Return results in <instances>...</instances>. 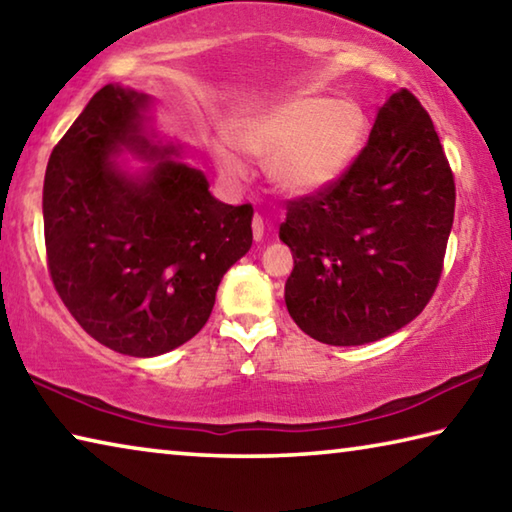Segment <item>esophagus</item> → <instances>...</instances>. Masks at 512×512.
Returning a JSON list of instances; mask_svg holds the SVG:
<instances>
[{
	"label": "esophagus",
	"mask_w": 512,
	"mask_h": 512,
	"mask_svg": "<svg viewBox=\"0 0 512 512\" xmlns=\"http://www.w3.org/2000/svg\"><path fill=\"white\" fill-rule=\"evenodd\" d=\"M251 231H254V240H261L263 233H265V222L261 215H254V220H251Z\"/></svg>",
	"instance_id": "1"
}]
</instances>
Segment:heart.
<instances>
[{
  "instance_id": "b5f03b06",
  "label": "heart",
  "mask_w": 512,
  "mask_h": 512,
  "mask_svg": "<svg viewBox=\"0 0 512 512\" xmlns=\"http://www.w3.org/2000/svg\"><path fill=\"white\" fill-rule=\"evenodd\" d=\"M366 121L351 101L326 96H290L247 114L233 141L251 157L270 159V177L281 191L308 197L328 191L353 166ZM224 177L242 179L247 164L229 141L215 143Z\"/></svg>"
}]
</instances>
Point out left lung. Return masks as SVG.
Here are the masks:
<instances>
[{"label": "left lung", "mask_w": 512, "mask_h": 512, "mask_svg": "<svg viewBox=\"0 0 512 512\" xmlns=\"http://www.w3.org/2000/svg\"><path fill=\"white\" fill-rule=\"evenodd\" d=\"M454 202L434 123L400 89L348 173L288 202L279 238L294 256L285 283L294 324L321 344L362 346L414 321L441 279Z\"/></svg>", "instance_id": "1"}]
</instances>
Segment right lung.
<instances>
[{
  "instance_id": "1",
  "label": "right lung",
  "mask_w": 512,
  "mask_h": 512,
  "mask_svg": "<svg viewBox=\"0 0 512 512\" xmlns=\"http://www.w3.org/2000/svg\"><path fill=\"white\" fill-rule=\"evenodd\" d=\"M152 98L105 85L53 148L42 191L51 281L87 335L116 353L155 357L211 317L224 272L251 247V204L209 193L202 170L155 141ZM123 149L153 164L123 171Z\"/></svg>"
}]
</instances>
